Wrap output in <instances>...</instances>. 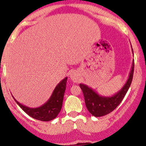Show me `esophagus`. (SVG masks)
<instances>
[{
    "label": "esophagus",
    "instance_id": "34e87169",
    "mask_svg": "<svg viewBox=\"0 0 146 146\" xmlns=\"http://www.w3.org/2000/svg\"><path fill=\"white\" fill-rule=\"evenodd\" d=\"M70 78H71L72 80H73V82H78L80 80L79 76H78V75L77 74V73H76V72H74V71H73L70 73Z\"/></svg>",
    "mask_w": 146,
    "mask_h": 146
}]
</instances>
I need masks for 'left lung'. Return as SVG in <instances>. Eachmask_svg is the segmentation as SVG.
<instances>
[{
	"mask_svg": "<svg viewBox=\"0 0 146 146\" xmlns=\"http://www.w3.org/2000/svg\"><path fill=\"white\" fill-rule=\"evenodd\" d=\"M132 50L133 53L132 49ZM134 62L133 60L132 68L129 72L127 82L121 88V90L118 91L116 94L111 96H100L92 88L89 87L84 84H80V86L82 91L84 97L86 108L93 116L96 117L103 116L113 111L119 105L131 85L133 74H134Z\"/></svg>",
	"mask_w": 146,
	"mask_h": 146,
	"instance_id": "8db88e82",
	"label": "left lung"
}]
</instances>
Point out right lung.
I'll use <instances>...</instances> for the list:
<instances>
[{"mask_svg": "<svg viewBox=\"0 0 146 146\" xmlns=\"http://www.w3.org/2000/svg\"><path fill=\"white\" fill-rule=\"evenodd\" d=\"M66 81L67 77L56 86L48 100L41 107L30 108L21 104L14 98L13 96L12 97L19 106L32 118L41 121H50L57 117L61 111L66 87Z\"/></svg>", "mask_w": 146, "mask_h": 146, "instance_id": "add662e5", "label": "right lung"}]
</instances>
